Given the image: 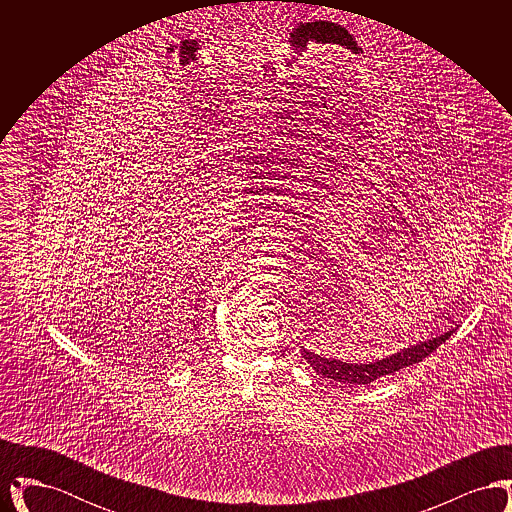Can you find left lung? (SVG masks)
<instances>
[{"instance_id":"left-lung-1","label":"left lung","mask_w":512,"mask_h":512,"mask_svg":"<svg viewBox=\"0 0 512 512\" xmlns=\"http://www.w3.org/2000/svg\"><path fill=\"white\" fill-rule=\"evenodd\" d=\"M455 332V328H451L449 332L430 338L426 341H418L414 345H409L393 355H388L384 359L372 361V363H347V361H340V359H330L324 355L313 353L305 347H301V355L303 359L313 366V370L318 372L324 378H332L336 382H343V384H370L382 376L393 374L401 368L420 363L422 359H426L432 351H436L439 345L445 340H449V336Z\"/></svg>"}]
</instances>
